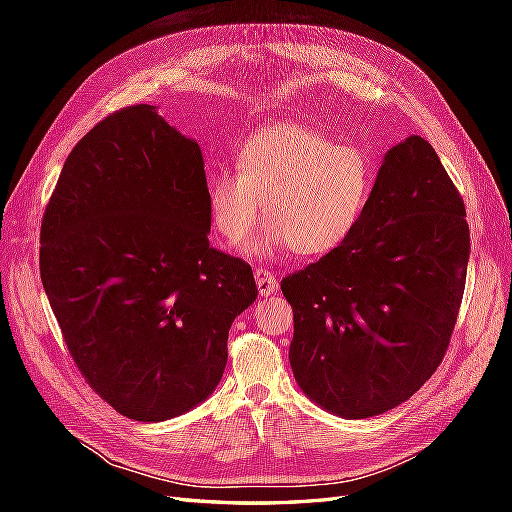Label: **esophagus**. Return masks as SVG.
<instances>
[{
	"instance_id": "obj_1",
	"label": "esophagus",
	"mask_w": 512,
	"mask_h": 512,
	"mask_svg": "<svg viewBox=\"0 0 512 512\" xmlns=\"http://www.w3.org/2000/svg\"><path fill=\"white\" fill-rule=\"evenodd\" d=\"M254 277H256L258 292L265 294V297H269V294H275L277 288H280V284H277V277L269 269H262V267L256 269Z\"/></svg>"
}]
</instances>
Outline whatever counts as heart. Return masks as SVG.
<instances>
[{"instance_id": "b5f03b06", "label": "heart", "mask_w": 512, "mask_h": 512, "mask_svg": "<svg viewBox=\"0 0 512 512\" xmlns=\"http://www.w3.org/2000/svg\"><path fill=\"white\" fill-rule=\"evenodd\" d=\"M376 177V162L361 145L335 143L301 123H273L247 136L235 170L209 177V215L226 241L239 243L256 228L265 203L269 224L252 254L290 245L299 256H322L359 228Z\"/></svg>"}]
</instances>
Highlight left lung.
<instances>
[{
  "mask_svg": "<svg viewBox=\"0 0 512 512\" xmlns=\"http://www.w3.org/2000/svg\"><path fill=\"white\" fill-rule=\"evenodd\" d=\"M468 258L463 198L433 147L408 136L386 151L354 235L282 280L301 391L342 418L410 399L451 342Z\"/></svg>",
  "mask_w": 512,
  "mask_h": 512,
  "instance_id": "obj_1",
  "label": "left lung"
}]
</instances>
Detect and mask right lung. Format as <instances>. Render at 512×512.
I'll list each match as a JSON object with an SVG mask.
<instances>
[{
    "instance_id": "right-lung-1",
    "label": "right lung",
    "mask_w": 512,
    "mask_h": 512,
    "mask_svg": "<svg viewBox=\"0 0 512 512\" xmlns=\"http://www.w3.org/2000/svg\"><path fill=\"white\" fill-rule=\"evenodd\" d=\"M200 147L134 104L96 123L61 168L40 228V277L87 384L160 423L205 401L252 267L209 245Z\"/></svg>"
}]
</instances>
